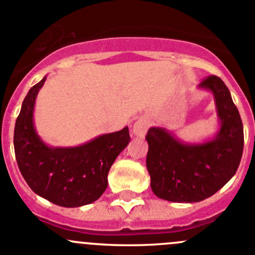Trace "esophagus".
Listing matches in <instances>:
<instances>
[{"label": "esophagus", "instance_id": "obj_1", "mask_svg": "<svg viewBox=\"0 0 255 255\" xmlns=\"http://www.w3.org/2000/svg\"><path fill=\"white\" fill-rule=\"evenodd\" d=\"M149 128V121L145 118H139L138 121H135L134 125L132 127V132L135 137H144Z\"/></svg>", "mask_w": 255, "mask_h": 255}]
</instances>
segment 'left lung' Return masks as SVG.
Returning a JSON list of instances; mask_svg holds the SVG:
<instances>
[{"mask_svg": "<svg viewBox=\"0 0 255 255\" xmlns=\"http://www.w3.org/2000/svg\"><path fill=\"white\" fill-rule=\"evenodd\" d=\"M199 89L213 94L220 129L202 143H185L163 127L146 133V169L150 187L159 199L199 202L225 186L237 171L244 145L243 125L225 82L208 76Z\"/></svg>", "mask_w": 255, "mask_h": 255, "instance_id": "1", "label": "left lung"}]
</instances>
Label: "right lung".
<instances>
[{
    "label": "right lung",
    "mask_w": 255,
    "mask_h": 255,
    "mask_svg": "<svg viewBox=\"0 0 255 255\" xmlns=\"http://www.w3.org/2000/svg\"><path fill=\"white\" fill-rule=\"evenodd\" d=\"M45 76L28 91L14 126V153L28 186L43 199L63 207H80L100 199L107 175L129 143V130L102 134L78 146H49L34 127L33 112Z\"/></svg>",
    "instance_id": "add662e5"
}]
</instances>
